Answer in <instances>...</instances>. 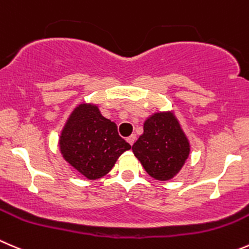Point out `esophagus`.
Returning <instances> with one entry per match:
<instances>
[{
  "mask_svg": "<svg viewBox=\"0 0 249 249\" xmlns=\"http://www.w3.org/2000/svg\"><path fill=\"white\" fill-rule=\"evenodd\" d=\"M126 140H127V142H129V143L132 146V144H134V142L136 141V135H131V136L127 137Z\"/></svg>",
  "mask_w": 249,
  "mask_h": 249,
  "instance_id": "obj_1",
  "label": "esophagus"
}]
</instances>
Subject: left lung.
Masks as SVG:
<instances>
[{
    "mask_svg": "<svg viewBox=\"0 0 249 249\" xmlns=\"http://www.w3.org/2000/svg\"><path fill=\"white\" fill-rule=\"evenodd\" d=\"M132 152L144 170L165 181L180 171L190 154V142L173 113H156L144 122L143 134Z\"/></svg>",
    "mask_w": 249,
    "mask_h": 249,
    "instance_id": "obj_1",
    "label": "left lung"
}]
</instances>
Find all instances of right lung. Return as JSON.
<instances>
[{"instance_id": "1", "label": "right lung", "mask_w": 249, "mask_h": 249, "mask_svg": "<svg viewBox=\"0 0 249 249\" xmlns=\"http://www.w3.org/2000/svg\"><path fill=\"white\" fill-rule=\"evenodd\" d=\"M64 159L89 180L109 173L122 153L131 148L118 134L114 122L103 117L97 106L74 109L59 139Z\"/></svg>"}]
</instances>
